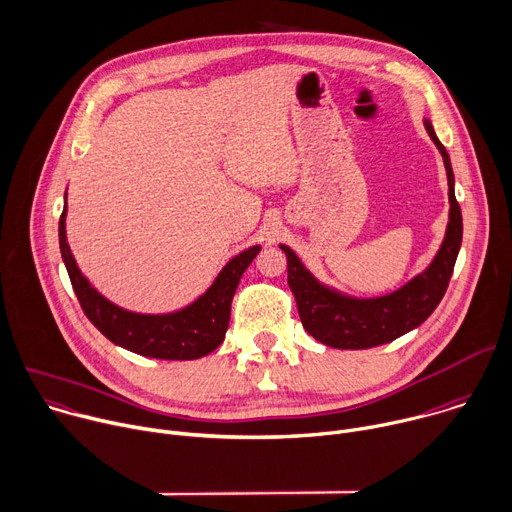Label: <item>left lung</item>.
<instances>
[{
	"instance_id": "left-lung-1",
	"label": "left lung",
	"mask_w": 512,
	"mask_h": 512,
	"mask_svg": "<svg viewBox=\"0 0 512 512\" xmlns=\"http://www.w3.org/2000/svg\"><path fill=\"white\" fill-rule=\"evenodd\" d=\"M424 127L438 147L448 175V226L432 262L401 288L383 296H351L321 282L292 248L280 244L288 260V286L296 298L304 331L333 349H371L418 329L440 304L462 246V212L454 193V171L446 147L430 119Z\"/></svg>"
}]
</instances>
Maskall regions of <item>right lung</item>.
<instances>
[{
  "instance_id": "1",
  "label": "right lung",
  "mask_w": 512,
  "mask_h": 512,
  "mask_svg": "<svg viewBox=\"0 0 512 512\" xmlns=\"http://www.w3.org/2000/svg\"><path fill=\"white\" fill-rule=\"evenodd\" d=\"M66 193L58 224L60 254L68 270L72 288L88 321L115 345L153 359L189 361L218 349L230 323L232 298L242 274L262 250L250 246L228 260L210 288L183 309L171 313H135L102 296L80 272L66 238Z\"/></svg>"
}]
</instances>
